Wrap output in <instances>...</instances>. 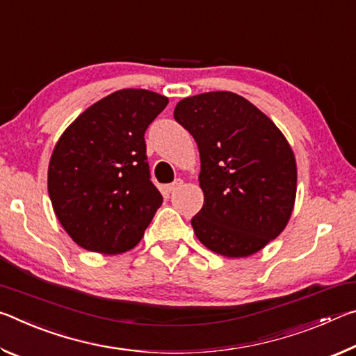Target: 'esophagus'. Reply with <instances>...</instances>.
<instances>
[{"mask_svg":"<svg viewBox=\"0 0 356 356\" xmlns=\"http://www.w3.org/2000/svg\"><path fill=\"white\" fill-rule=\"evenodd\" d=\"M182 184H184L182 179H176L172 184L166 185L165 190H166V193H172V191H176L177 188H180V186H182Z\"/></svg>","mask_w":356,"mask_h":356,"instance_id":"34e87169","label":"esophagus"}]
</instances>
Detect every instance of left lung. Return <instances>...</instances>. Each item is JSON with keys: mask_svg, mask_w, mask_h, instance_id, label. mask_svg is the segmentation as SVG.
Segmentation results:
<instances>
[{"mask_svg": "<svg viewBox=\"0 0 356 356\" xmlns=\"http://www.w3.org/2000/svg\"><path fill=\"white\" fill-rule=\"evenodd\" d=\"M174 119L195 138L204 206L191 220L213 252L246 257L284 231L297 193V165L281 130L240 95L182 99Z\"/></svg>", "mask_w": 356, "mask_h": 356, "instance_id": "8db88e82", "label": "left lung"}]
</instances>
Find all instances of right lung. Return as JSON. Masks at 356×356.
Returning a JSON list of instances; mask_svg holds the SVG:
<instances>
[{"instance_id": "1", "label": "right lung", "mask_w": 356, "mask_h": 356, "mask_svg": "<svg viewBox=\"0 0 356 356\" xmlns=\"http://www.w3.org/2000/svg\"><path fill=\"white\" fill-rule=\"evenodd\" d=\"M168 97L120 89L88 108L53 149L48 195L81 248L120 254L140 243L163 196L150 180L144 134Z\"/></svg>"}]
</instances>
